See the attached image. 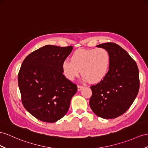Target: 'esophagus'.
<instances>
[{"label":"esophagus","mask_w":148,"mask_h":148,"mask_svg":"<svg viewBox=\"0 0 148 148\" xmlns=\"http://www.w3.org/2000/svg\"><path fill=\"white\" fill-rule=\"evenodd\" d=\"M83 88H84V86H81V85H78L77 86V89H78V90H81Z\"/></svg>","instance_id":"34e87169"}]
</instances>
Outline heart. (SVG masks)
Segmentation results:
<instances>
[{
  "label": "heart",
  "mask_w": 148,
  "mask_h": 148,
  "mask_svg": "<svg viewBox=\"0 0 148 148\" xmlns=\"http://www.w3.org/2000/svg\"><path fill=\"white\" fill-rule=\"evenodd\" d=\"M110 65V55L104 48L79 49L73 53L71 60L66 59L62 62L64 75L71 81L82 76L92 83L99 82L108 73Z\"/></svg>",
  "instance_id": "b5f03b06"
}]
</instances>
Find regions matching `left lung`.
<instances>
[{"mask_svg": "<svg viewBox=\"0 0 148 148\" xmlns=\"http://www.w3.org/2000/svg\"><path fill=\"white\" fill-rule=\"evenodd\" d=\"M110 55V65L104 78L90 86L89 105L97 116L114 119L126 112L139 89V70L135 60L119 45L113 42L97 45Z\"/></svg>", "mask_w": 148, "mask_h": 148, "instance_id": "8db88e82", "label": "left lung"}]
</instances>
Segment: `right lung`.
<instances>
[{
	"label": "right lung",
	"mask_w": 148,
	"mask_h": 148,
	"mask_svg": "<svg viewBox=\"0 0 148 148\" xmlns=\"http://www.w3.org/2000/svg\"><path fill=\"white\" fill-rule=\"evenodd\" d=\"M73 46L47 45L29 54L18 74L24 107L36 118L55 123L69 110L77 85L63 74L62 62Z\"/></svg>",
	"instance_id": "right-lung-1"
}]
</instances>
